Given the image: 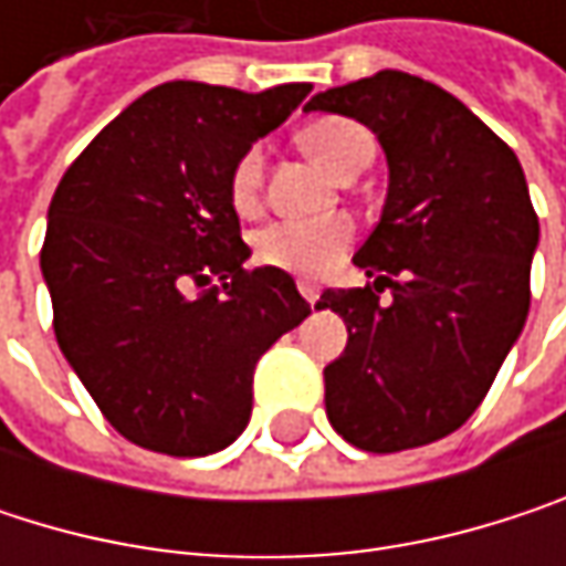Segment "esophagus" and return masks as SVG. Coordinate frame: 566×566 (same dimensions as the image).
Wrapping results in <instances>:
<instances>
[{"instance_id": "esophagus-1", "label": "esophagus", "mask_w": 566, "mask_h": 566, "mask_svg": "<svg viewBox=\"0 0 566 566\" xmlns=\"http://www.w3.org/2000/svg\"><path fill=\"white\" fill-rule=\"evenodd\" d=\"M297 291H301V297H304L307 304H314V301L321 297V287H317V284H311V282H297Z\"/></svg>"}]
</instances>
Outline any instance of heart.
I'll use <instances>...</instances> for the list:
<instances>
[{
  "label": "heart",
  "mask_w": 566,
  "mask_h": 566,
  "mask_svg": "<svg viewBox=\"0 0 566 566\" xmlns=\"http://www.w3.org/2000/svg\"><path fill=\"white\" fill-rule=\"evenodd\" d=\"M301 144L331 172H347L360 160H370L374 144L370 134L350 117H317L304 127ZM262 176H265V154L262 147H249L229 172V199L235 212L252 216L262 206ZM354 242V222L344 216L324 219H284L272 222L255 239V255L269 269H282L287 275H324L331 272Z\"/></svg>",
  "instance_id": "b5f03b06"
}]
</instances>
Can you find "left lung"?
I'll return each mask as SVG.
<instances>
[{
    "label": "left lung",
    "instance_id": "1",
    "mask_svg": "<svg viewBox=\"0 0 566 566\" xmlns=\"http://www.w3.org/2000/svg\"><path fill=\"white\" fill-rule=\"evenodd\" d=\"M307 111L367 124L390 164L384 216L354 255L374 284L317 301L347 324L324 367L327 419L364 452L429 446L479 409L524 327L537 249L524 170L459 97L406 71L314 94Z\"/></svg>",
    "mask_w": 566,
    "mask_h": 566
}]
</instances>
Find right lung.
Returning a JSON list of instances; mask_svg holds the SVG:
<instances>
[{
	"instance_id": "obj_1",
	"label": "right lung",
	"mask_w": 566,
	"mask_h": 566,
	"mask_svg": "<svg viewBox=\"0 0 566 566\" xmlns=\"http://www.w3.org/2000/svg\"><path fill=\"white\" fill-rule=\"evenodd\" d=\"M307 91L167 81L114 117L57 182L42 245L57 347L104 419L140 449L192 459L235 442L259 357L311 314L287 272L245 269L229 199L235 160ZM212 277L220 284L207 289Z\"/></svg>"
}]
</instances>
